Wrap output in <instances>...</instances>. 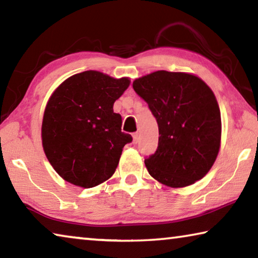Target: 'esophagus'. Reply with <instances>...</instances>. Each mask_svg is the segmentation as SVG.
<instances>
[{"instance_id": "34e87169", "label": "esophagus", "mask_w": 258, "mask_h": 258, "mask_svg": "<svg viewBox=\"0 0 258 258\" xmlns=\"http://www.w3.org/2000/svg\"><path fill=\"white\" fill-rule=\"evenodd\" d=\"M139 140H140V134L139 133H134L133 134V142L134 143H138Z\"/></svg>"}]
</instances>
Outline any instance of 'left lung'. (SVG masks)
I'll list each match as a JSON object with an SVG mask.
<instances>
[{
  "label": "left lung",
  "mask_w": 258,
  "mask_h": 258,
  "mask_svg": "<svg viewBox=\"0 0 258 258\" xmlns=\"http://www.w3.org/2000/svg\"><path fill=\"white\" fill-rule=\"evenodd\" d=\"M133 89L158 124V148L145 159L150 175L169 187L202 180L221 147V111L211 87L194 74L158 71L137 78Z\"/></svg>",
  "instance_id": "obj_1"
}]
</instances>
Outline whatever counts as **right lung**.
Segmentation results:
<instances>
[{
  "instance_id": "right-lung-1",
  "label": "right lung",
  "mask_w": 258,
  "mask_h": 258,
  "mask_svg": "<svg viewBox=\"0 0 258 258\" xmlns=\"http://www.w3.org/2000/svg\"><path fill=\"white\" fill-rule=\"evenodd\" d=\"M130 78L87 71L63 81L51 94L42 121V146L52 167L64 181L93 187L112 176L130 134L113 103Z\"/></svg>"
}]
</instances>
